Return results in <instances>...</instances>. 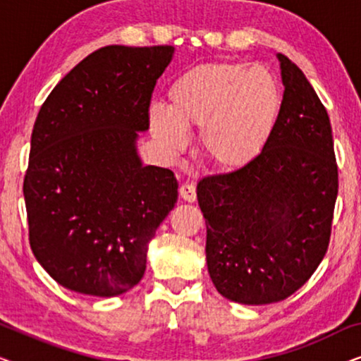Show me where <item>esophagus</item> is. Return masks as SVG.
<instances>
[{
    "label": "esophagus",
    "instance_id": "34e87169",
    "mask_svg": "<svg viewBox=\"0 0 361 361\" xmlns=\"http://www.w3.org/2000/svg\"><path fill=\"white\" fill-rule=\"evenodd\" d=\"M179 194H180V197H182V199H184L185 202H195V199H197V190H195V187L192 185V184H189V182H185V184L180 185Z\"/></svg>",
    "mask_w": 361,
    "mask_h": 361
}]
</instances>
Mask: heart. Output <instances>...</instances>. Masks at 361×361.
I'll list each match as a JSON object with an SVG mask.
<instances>
[{
  "instance_id": "obj_1",
  "label": "heart",
  "mask_w": 361,
  "mask_h": 361,
  "mask_svg": "<svg viewBox=\"0 0 361 361\" xmlns=\"http://www.w3.org/2000/svg\"><path fill=\"white\" fill-rule=\"evenodd\" d=\"M283 92L263 66L215 62L182 73L169 90V108L152 105L151 130L166 149L187 147L185 130H200L212 164L236 171L261 154L278 126Z\"/></svg>"
}]
</instances>
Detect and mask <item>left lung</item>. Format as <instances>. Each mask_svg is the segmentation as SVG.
<instances>
[{
	"mask_svg": "<svg viewBox=\"0 0 361 361\" xmlns=\"http://www.w3.org/2000/svg\"><path fill=\"white\" fill-rule=\"evenodd\" d=\"M278 59L284 95L269 142L241 169L197 184L212 283L248 305L279 302L307 283L327 253L338 194L327 110L302 71Z\"/></svg>",
	"mask_w": 361,
	"mask_h": 361,
	"instance_id": "left-lung-1",
	"label": "left lung"
}]
</instances>
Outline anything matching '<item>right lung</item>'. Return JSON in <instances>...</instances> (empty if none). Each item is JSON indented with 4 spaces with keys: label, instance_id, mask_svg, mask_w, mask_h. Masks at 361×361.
<instances>
[{
    "label": "right lung",
    "instance_id": "obj_1",
    "mask_svg": "<svg viewBox=\"0 0 361 361\" xmlns=\"http://www.w3.org/2000/svg\"><path fill=\"white\" fill-rule=\"evenodd\" d=\"M174 47L106 46L42 103L24 176L29 243L63 288L111 298L140 283L147 245L177 202L174 172L142 166L157 78Z\"/></svg>",
    "mask_w": 361,
    "mask_h": 361
}]
</instances>
